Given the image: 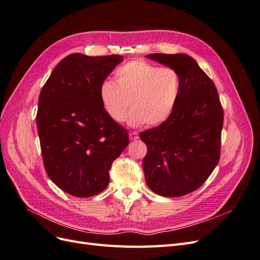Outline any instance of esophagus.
I'll return each instance as SVG.
<instances>
[{
    "label": "esophagus",
    "instance_id": "1",
    "mask_svg": "<svg viewBox=\"0 0 260 260\" xmlns=\"http://www.w3.org/2000/svg\"><path fill=\"white\" fill-rule=\"evenodd\" d=\"M129 137H130V140L131 141H137L138 139H139V135H138V132H130L129 133Z\"/></svg>",
    "mask_w": 260,
    "mask_h": 260
}]
</instances>
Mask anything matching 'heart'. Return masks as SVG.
Here are the masks:
<instances>
[{
  "label": "heart",
  "mask_w": 260,
  "mask_h": 260,
  "mask_svg": "<svg viewBox=\"0 0 260 260\" xmlns=\"http://www.w3.org/2000/svg\"><path fill=\"white\" fill-rule=\"evenodd\" d=\"M181 93V77L175 68L159 67L144 60H131L115 73V82L100 86V100L105 113L115 122L131 127L147 123L156 127L171 116Z\"/></svg>",
  "instance_id": "b5f03b06"
}]
</instances>
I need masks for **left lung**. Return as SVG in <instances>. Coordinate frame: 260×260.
I'll use <instances>...</instances> for the list:
<instances>
[{
    "label": "left lung",
    "instance_id": "8db88e82",
    "mask_svg": "<svg viewBox=\"0 0 260 260\" xmlns=\"http://www.w3.org/2000/svg\"><path fill=\"white\" fill-rule=\"evenodd\" d=\"M146 57L175 68L181 77L180 98L168 120L140 135L147 146L146 184L156 194L179 198L198 190L217 166L223 109L214 82L191 56Z\"/></svg>",
    "mask_w": 260,
    "mask_h": 260
}]
</instances>
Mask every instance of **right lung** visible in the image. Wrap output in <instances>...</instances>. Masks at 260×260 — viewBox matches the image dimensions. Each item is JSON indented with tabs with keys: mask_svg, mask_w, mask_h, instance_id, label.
<instances>
[{
	"mask_svg": "<svg viewBox=\"0 0 260 260\" xmlns=\"http://www.w3.org/2000/svg\"><path fill=\"white\" fill-rule=\"evenodd\" d=\"M120 55L62 58L39 96L37 128L44 168L60 190L90 198L109 183L113 161L129 144L128 132L105 113L100 86Z\"/></svg>",
	"mask_w": 260,
	"mask_h": 260,
	"instance_id": "add662e5",
	"label": "right lung"
}]
</instances>
